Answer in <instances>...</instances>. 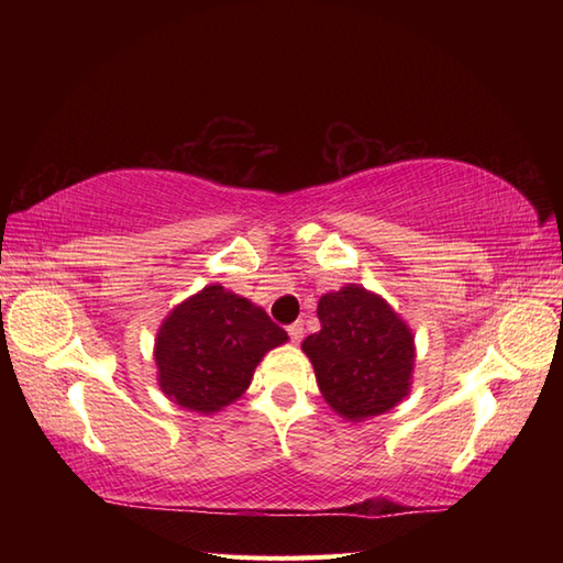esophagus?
Instances as JSON below:
<instances>
[{
  "label": "esophagus",
  "instance_id": "obj_1",
  "mask_svg": "<svg viewBox=\"0 0 563 563\" xmlns=\"http://www.w3.org/2000/svg\"><path fill=\"white\" fill-rule=\"evenodd\" d=\"M288 333H290V341L292 343H300L302 336H305V324H302V321H295V324H290Z\"/></svg>",
  "mask_w": 563,
  "mask_h": 563
}]
</instances>
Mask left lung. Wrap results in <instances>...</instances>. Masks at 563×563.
Returning <instances> with one entry per match:
<instances>
[{"instance_id":"left-lung-1","label":"left lung","mask_w":563,"mask_h":563,"mask_svg":"<svg viewBox=\"0 0 563 563\" xmlns=\"http://www.w3.org/2000/svg\"><path fill=\"white\" fill-rule=\"evenodd\" d=\"M321 329L302 341L321 397L345 421L387 413L409 397L416 343L385 297L343 285L319 297Z\"/></svg>"}]
</instances>
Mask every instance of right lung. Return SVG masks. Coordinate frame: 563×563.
<instances>
[{
    "label": "right lung",
    "mask_w": 563,
    "mask_h": 563,
    "mask_svg": "<svg viewBox=\"0 0 563 563\" xmlns=\"http://www.w3.org/2000/svg\"><path fill=\"white\" fill-rule=\"evenodd\" d=\"M288 341L266 309L220 283L176 305L154 339L159 389L188 411L218 413L249 389L268 351Z\"/></svg>",
    "instance_id": "1"
}]
</instances>
